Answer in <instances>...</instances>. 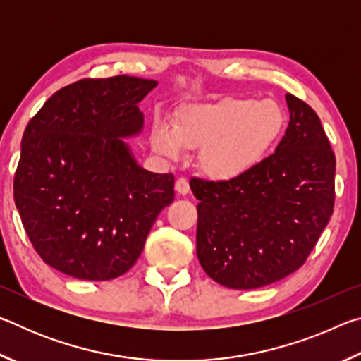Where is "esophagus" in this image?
<instances>
[{
    "label": "esophagus",
    "instance_id": "obj_1",
    "mask_svg": "<svg viewBox=\"0 0 361 361\" xmlns=\"http://www.w3.org/2000/svg\"><path fill=\"white\" fill-rule=\"evenodd\" d=\"M175 191L181 194V195H186L189 192V183L186 178H178L175 183Z\"/></svg>",
    "mask_w": 361,
    "mask_h": 361
}]
</instances>
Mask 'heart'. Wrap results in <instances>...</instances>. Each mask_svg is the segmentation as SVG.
Here are the masks:
<instances>
[{"instance_id":"1","label":"heart","mask_w":361,"mask_h":361,"mask_svg":"<svg viewBox=\"0 0 361 361\" xmlns=\"http://www.w3.org/2000/svg\"><path fill=\"white\" fill-rule=\"evenodd\" d=\"M283 127L285 113L274 100L223 99L181 108L173 127L156 119L151 146L156 154L172 161L185 149H199L200 170L212 180L229 181L258 166Z\"/></svg>"}]
</instances>
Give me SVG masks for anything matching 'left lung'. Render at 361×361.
Returning a JSON list of instances; mask_svg holds the SVG:
<instances>
[{
    "mask_svg": "<svg viewBox=\"0 0 361 361\" xmlns=\"http://www.w3.org/2000/svg\"><path fill=\"white\" fill-rule=\"evenodd\" d=\"M285 100L290 122L274 154L235 180L189 183L199 199V262L228 288H259L298 271L333 215L336 157L320 118L295 95Z\"/></svg>",
    "mask_w": 361,
    "mask_h": 361,
    "instance_id": "1",
    "label": "left lung"
}]
</instances>
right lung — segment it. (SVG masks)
I'll return each instance as SVG.
<instances>
[{
    "instance_id": "right-lung-1",
    "label": "right lung",
    "mask_w": 361,
    "mask_h": 361,
    "mask_svg": "<svg viewBox=\"0 0 361 361\" xmlns=\"http://www.w3.org/2000/svg\"><path fill=\"white\" fill-rule=\"evenodd\" d=\"M152 79H81L57 90L28 122L14 176V200L38 255L81 280H111L142 255L172 173H152L126 138L138 137L140 102Z\"/></svg>"
}]
</instances>
